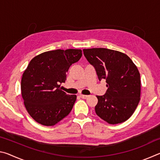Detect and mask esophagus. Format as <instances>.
Wrapping results in <instances>:
<instances>
[{
	"instance_id": "esophagus-1",
	"label": "esophagus",
	"mask_w": 160,
	"mask_h": 160,
	"mask_svg": "<svg viewBox=\"0 0 160 160\" xmlns=\"http://www.w3.org/2000/svg\"><path fill=\"white\" fill-rule=\"evenodd\" d=\"M80 97L82 99H86V98H88V95H85V94H80Z\"/></svg>"
}]
</instances>
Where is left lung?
Wrapping results in <instances>:
<instances>
[{
	"label": "left lung",
	"instance_id": "1",
	"mask_svg": "<svg viewBox=\"0 0 160 160\" xmlns=\"http://www.w3.org/2000/svg\"><path fill=\"white\" fill-rule=\"evenodd\" d=\"M98 79L106 80L107 90L97 96V115L109 124L123 123L134 113L140 99V75L126 54L104 48L83 49Z\"/></svg>",
	"mask_w": 160,
	"mask_h": 160
}]
</instances>
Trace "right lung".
Wrapping results in <instances>:
<instances>
[{
    "label": "right lung",
    "mask_w": 160,
    "mask_h": 160,
    "mask_svg": "<svg viewBox=\"0 0 160 160\" xmlns=\"http://www.w3.org/2000/svg\"><path fill=\"white\" fill-rule=\"evenodd\" d=\"M82 50L57 49L35 56L23 72L21 92L29 114L37 123L51 126L69 114L77 96L61 90L66 72L80 60Z\"/></svg>",
    "instance_id": "1"
}]
</instances>
